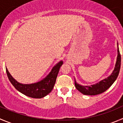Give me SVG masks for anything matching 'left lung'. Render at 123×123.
Listing matches in <instances>:
<instances>
[{
    "label": "left lung",
    "instance_id": "left-lung-1",
    "mask_svg": "<svg viewBox=\"0 0 123 123\" xmlns=\"http://www.w3.org/2000/svg\"><path fill=\"white\" fill-rule=\"evenodd\" d=\"M121 67V55L118 47V56L114 70L108 78L101 81L99 83L90 86H82L78 84L75 81V87L78 90L84 95H96L102 93L107 90L115 82L118 76Z\"/></svg>",
    "mask_w": 123,
    "mask_h": 123
}]
</instances>
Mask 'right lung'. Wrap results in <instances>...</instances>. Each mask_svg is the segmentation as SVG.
Listing matches in <instances>:
<instances>
[{"mask_svg": "<svg viewBox=\"0 0 123 123\" xmlns=\"http://www.w3.org/2000/svg\"><path fill=\"white\" fill-rule=\"evenodd\" d=\"M63 62L60 61L52 68L50 73L43 80L31 84H22L16 81L10 74L6 68V72L9 80L18 91L27 96L33 98H41L50 93L53 89L59 68Z\"/></svg>", "mask_w": 123, "mask_h": 123, "instance_id": "1", "label": "right lung"}]
</instances>
